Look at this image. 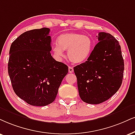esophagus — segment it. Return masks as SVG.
Returning a JSON list of instances; mask_svg holds the SVG:
<instances>
[{"instance_id": "34e87169", "label": "esophagus", "mask_w": 135, "mask_h": 135, "mask_svg": "<svg viewBox=\"0 0 135 135\" xmlns=\"http://www.w3.org/2000/svg\"><path fill=\"white\" fill-rule=\"evenodd\" d=\"M68 71H69V73H72L73 71H74V69H73V68L71 67V66H69V68H68Z\"/></svg>"}]
</instances>
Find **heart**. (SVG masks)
I'll return each mask as SVG.
<instances>
[{
    "label": "heart",
    "mask_w": 135,
    "mask_h": 135,
    "mask_svg": "<svg viewBox=\"0 0 135 135\" xmlns=\"http://www.w3.org/2000/svg\"><path fill=\"white\" fill-rule=\"evenodd\" d=\"M93 41L86 36L74 32L65 33L58 37L57 44L52 47L56 57H64V51H68V57L74 64L84 62L90 56L93 49Z\"/></svg>",
    "instance_id": "1"
}]
</instances>
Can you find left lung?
Wrapping results in <instances>:
<instances>
[{"mask_svg":"<svg viewBox=\"0 0 135 135\" xmlns=\"http://www.w3.org/2000/svg\"><path fill=\"white\" fill-rule=\"evenodd\" d=\"M99 42L86 62L74 68L81 99L97 104L109 99L119 89L124 60L118 41L109 33L99 32Z\"/></svg>","mask_w":135,"mask_h":135,"instance_id":"left-lung-1","label":"left lung"}]
</instances>
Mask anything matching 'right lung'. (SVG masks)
<instances>
[{
	"label": "right lung",
	"mask_w": 135,
	"mask_h": 135,
	"mask_svg": "<svg viewBox=\"0 0 135 135\" xmlns=\"http://www.w3.org/2000/svg\"><path fill=\"white\" fill-rule=\"evenodd\" d=\"M50 29L26 31L12 43L8 73L14 92L29 104L44 106L56 99L68 67L51 56Z\"/></svg>",
	"instance_id": "1"
}]
</instances>
